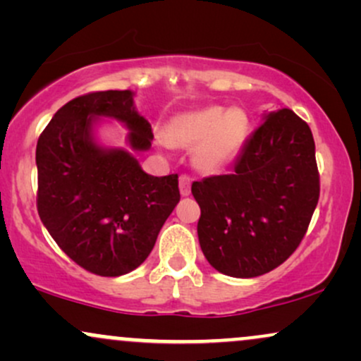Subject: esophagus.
I'll return each mask as SVG.
<instances>
[{
	"instance_id": "34e87169",
	"label": "esophagus",
	"mask_w": 361,
	"mask_h": 361,
	"mask_svg": "<svg viewBox=\"0 0 361 361\" xmlns=\"http://www.w3.org/2000/svg\"><path fill=\"white\" fill-rule=\"evenodd\" d=\"M190 186H192V178L188 175H181L180 176V193L186 197V195H190Z\"/></svg>"
}]
</instances>
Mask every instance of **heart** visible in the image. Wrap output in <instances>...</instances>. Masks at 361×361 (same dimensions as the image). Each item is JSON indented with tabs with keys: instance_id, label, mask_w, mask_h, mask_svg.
Segmentation results:
<instances>
[{
	"instance_id": "obj_1",
	"label": "heart",
	"mask_w": 361,
	"mask_h": 361,
	"mask_svg": "<svg viewBox=\"0 0 361 361\" xmlns=\"http://www.w3.org/2000/svg\"><path fill=\"white\" fill-rule=\"evenodd\" d=\"M250 132V118L243 110L224 106L178 115L168 127V139L175 146H197L195 163L204 171H215L229 163L243 147Z\"/></svg>"
}]
</instances>
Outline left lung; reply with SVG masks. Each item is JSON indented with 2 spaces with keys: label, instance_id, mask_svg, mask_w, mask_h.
<instances>
[{
  "label": "left lung",
  "instance_id": "obj_1",
  "mask_svg": "<svg viewBox=\"0 0 361 361\" xmlns=\"http://www.w3.org/2000/svg\"><path fill=\"white\" fill-rule=\"evenodd\" d=\"M207 261L235 279L280 267L299 247L319 200L316 144L292 110L271 111L250 135L233 173L193 181Z\"/></svg>",
  "mask_w": 361,
  "mask_h": 361
}]
</instances>
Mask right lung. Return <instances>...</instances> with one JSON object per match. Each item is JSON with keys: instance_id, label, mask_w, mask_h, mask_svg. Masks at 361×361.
I'll list each match as a JSON object with an SVG mask.
<instances>
[{"instance_id": "obj_1", "label": "right lung", "mask_w": 361, "mask_h": 361, "mask_svg": "<svg viewBox=\"0 0 361 361\" xmlns=\"http://www.w3.org/2000/svg\"><path fill=\"white\" fill-rule=\"evenodd\" d=\"M94 117L117 118L134 151L151 147V123L130 90L93 91L56 111L37 142V210L74 263L100 276H120L144 263L180 202L178 175L151 176L123 149L100 147Z\"/></svg>"}]
</instances>
